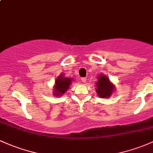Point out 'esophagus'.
<instances>
[{"mask_svg": "<svg viewBox=\"0 0 153 153\" xmlns=\"http://www.w3.org/2000/svg\"><path fill=\"white\" fill-rule=\"evenodd\" d=\"M81 80H82V82H84L85 83V82H86V78H85V77H82V78H81Z\"/></svg>", "mask_w": 153, "mask_h": 153, "instance_id": "1", "label": "esophagus"}]
</instances>
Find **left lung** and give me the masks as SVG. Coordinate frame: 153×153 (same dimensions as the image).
<instances>
[{
	"label": "left lung",
	"mask_w": 153,
	"mask_h": 153,
	"mask_svg": "<svg viewBox=\"0 0 153 153\" xmlns=\"http://www.w3.org/2000/svg\"><path fill=\"white\" fill-rule=\"evenodd\" d=\"M96 93L101 98H109L115 90V86L106 75L99 74L96 82Z\"/></svg>",
	"instance_id": "1"
}]
</instances>
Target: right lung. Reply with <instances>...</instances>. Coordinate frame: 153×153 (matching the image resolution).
Here are the masks:
<instances>
[{"label": "right lung", "mask_w": 153, "mask_h": 153, "mask_svg": "<svg viewBox=\"0 0 153 153\" xmlns=\"http://www.w3.org/2000/svg\"><path fill=\"white\" fill-rule=\"evenodd\" d=\"M73 81V79L65 76V74L63 73L60 74L55 81V85L53 86L54 96L56 97L63 96L65 92L69 89Z\"/></svg>", "instance_id": "obj_1"}]
</instances>
